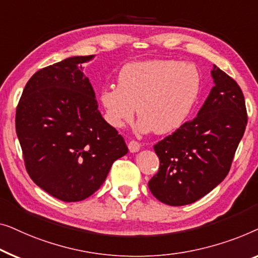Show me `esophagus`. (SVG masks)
Here are the masks:
<instances>
[{
  "instance_id": "1",
  "label": "esophagus",
  "mask_w": 258,
  "mask_h": 258,
  "mask_svg": "<svg viewBox=\"0 0 258 258\" xmlns=\"http://www.w3.org/2000/svg\"><path fill=\"white\" fill-rule=\"evenodd\" d=\"M128 150L131 153H136V152L140 150V144L136 140H131L128 143Z\"/></svg>"
}]
</instances>
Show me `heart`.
Here are the masks:
<instances>
[{
	"label": "heart",
	"mask_w": 258,
	"mask_h": 258,
	"mask_svg": "<svg viewBox=\"0 0 258 258\" xmlns=\"http://www.w3.org/2000/svg\"><path fill=\"white\" fill-rule=\"evenodd\" d=\"M201 88V76L191 63L166 59L126 64L118 75V86L99 94L104 118L121 128L136 114L138 131L166 134L180 128L189 117Z\"/></svg>",
	"instance_id": "obj_1"
}]
</instances>
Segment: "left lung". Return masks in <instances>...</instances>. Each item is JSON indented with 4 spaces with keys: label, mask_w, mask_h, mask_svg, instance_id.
Masks as SVG:
<instances>
[{
    "label": "left lung",
    "mask_w": 258,
    "mask_h": 258,
    "mask_svg": "<svg viewBox=\"0 0 258 258\" xmlns=\"http://www.w3.org/2000/svg\"><path fill=\"white\" fill-rule=\"evenodd\" d=\"M212 77L215 85L197 117L154 145L160 167L148 188L166 205H189L222 182L244 134L241 88L216 65Z\"/></svg>",
    "instance_id": "left-lung-1"
}]
</instances>
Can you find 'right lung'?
Here are the masks:
<instances>
[{"label": "right lung", "mask_w": 258, "mask_h": 258, "mask_svg": "<svg viewBox=\"0 0 258 258\" xmlns=\"http://www.w3.org/2000/svg\"><path fill=\"white\" fill-rule=\"evenodd\" d=\"M76 56L41 69L16 108V133L31 180L53 198L77 202L100 188L111 166L128 152L105 121L83 63Z\"/></svg>", "instance_id": "obj_1"}]
</instances>
